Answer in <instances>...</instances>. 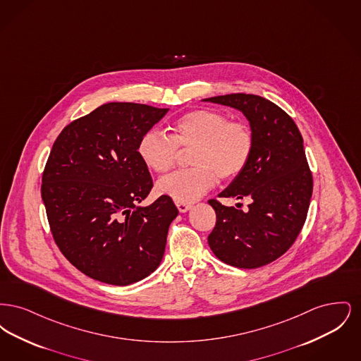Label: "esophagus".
I'll return each mask as SVG.
<instances>
[{
	"instance_id": "1",
	"label": "esophagus",
	"mask_w": 361,
	"mask_h": 361,
	"mask_svg": "<svg viewBox=\"0 0 361 361\" xmlns=\"http://www.w3.org/2000/svg\"><path fill=\"white\" fill-rule=\"evenodd\" d=\"M176 206H177L180 212H187L192 208V204H185V203H176Z\"/></svg>"
}]
</instances>
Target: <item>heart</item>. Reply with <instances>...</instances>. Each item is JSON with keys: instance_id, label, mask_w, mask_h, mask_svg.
<instances>
[{"instance_id": "b5f03b06", "label": "heart", "mask_w": 361, "mask_h": 361, "mask_svg": "<svg viewBox=\"0 0 361 361\" xmlns=\"http://www.w3.org/2000/svg\"><path fill=\"white\" fill-rule=\"evenodd\" d=\"M172 137L157 130L145 133L137 154L147 168L157 173L172 169L178 147L190 149L193 169L178 171L162 177L157 189L176 203H193L222 180L238 177L247 166L255 147L250 127L243 121H230L215 109H196L173 121Z\"/></svg>"}]
</instances>
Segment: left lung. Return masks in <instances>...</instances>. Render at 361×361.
I'll use <instances>...</instances> for the list:
<instances>
[{"label":"left lung","instance_id":"obj_1","mask_svg":"<svg viewBox=\"0 0 361 361\" xmlns=\"http://www.w3.org/2000/svg\"><path fill=\"white\" fill-rule=\"evenodd\" d=\"M240 111L255 137L253 154L219 197L250 199L245 212L216 200V224L208 235L214 255L228 265L253 269L283 256L299 235L309 211L312 176L303 137L295 121L275 103L234 93L204 99Z\"/></svg>","mask_w":361,"mask_h":361}]
</instances>
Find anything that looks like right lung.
<instances>
[{"instance_id": "obj_1", "label": "right lung", "mask_w": 361, "mask_h": 361, "mask_svg": "<svg viewBox=\"0 0 361 361\" xmlns=\"http://www.w3.org/2000/svg\"><path fill=\"white\" fill-rule=\"evenodd\" d=\"M168 111L104 104L71 121L54 142L42 178L52 235L63 256L94 280L128 286L162 261L178 209L165 195L140 204L153 180L137 145Z\"/></svg>"}]
</instances>
